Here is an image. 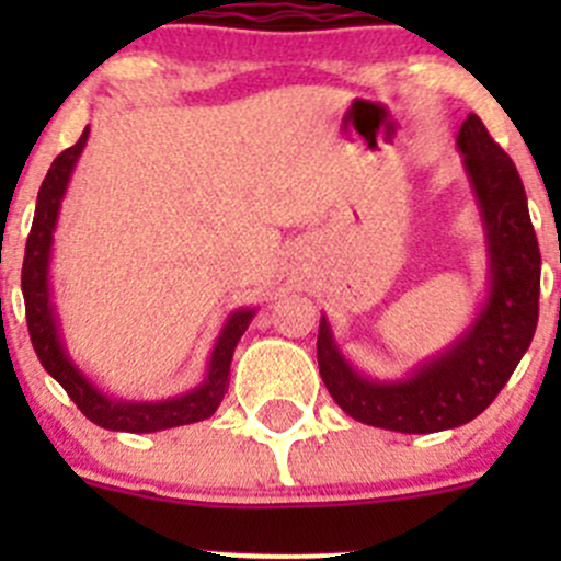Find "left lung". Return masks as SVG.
<instances>
[{"label":"left lung","instance_id":"1","mask_svg":"<svg viewBox=\"0 0 561 561\" xmlns=\"http://www.w3.org/2000/svg\"><path fill=\"white\" fill-rule=\"evenodd\" d=\"M485 241L489 285L467 325L401 377L360 371L320 317L317 366L328 393L353 421L401 434H434L478 417L529 350L540 298V249L526 192L511 157L469 113L456 135Z\"/></svg>","mask_w":561,"mask_h":561}]
</instances>
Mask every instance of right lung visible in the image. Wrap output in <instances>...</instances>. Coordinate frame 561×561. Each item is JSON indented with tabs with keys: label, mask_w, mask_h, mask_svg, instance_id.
I'll list each match as a JSON object with an SVG mask.
<instances>
[{
	"label": "right lung",
	"mask_w": 561,
	"mask_h": 561,
	"mask_svg": "<svg viewBox=\"0 0 561 561\" xmlns=\"http://www.w3.org/2000/svg\"><path fill=\"white\" fill-rule=\"evenodd\" d=\"M87 140L89 127L83 129L76 146H70V149L56 157L37 192L35 222H32V233L26 239L24 271H21V290H24L26 325H30L32 347H35L43 369L67 390V396L76 401L78 410L89 421L98 423L100 428H107V432L151 434L162 432V428L206 421V417H211L217 412L225 393H228L230 360H233V353L239 347L249 322L257 314V307L233 309V312L225 317L222 328H219V336L214 339V347L208 353L203 380L195 388L184 390V393L171 396V399L146 401L107 393L105 388H100L72 360L70 350H67L65 333H61V320L54 301L50 263H54V233L56 225H59L61 201H65L78 160H81L83 149H87Z\"/></svg>",
	"instance_id": "1"
}]
</instances>
